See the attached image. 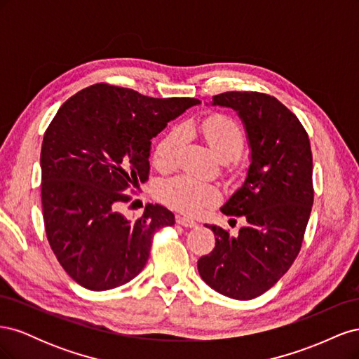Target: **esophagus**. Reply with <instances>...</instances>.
Listing matches in <instances>:
<instances>
[{"instance_id":"1","label":"esophagus","mask_w":359,"mask_h":359,"mask_svg":"<svg viewBox=\"0 0 359 359\" xmlns=\"http://www.w3.org/2000/svg\"><path fill=\"white\" fill-rule=\"evenodd\" d=\"M177 223L184 226V227H196L198 226V223L194 222L193 219H190V217H178Z\"/></svg>"}]
</instances>
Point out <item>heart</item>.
<instances>
[{"label": "heart", "instance_id": "1", "mask_svg": "<svg viewBox=\"0 0 359 359\" xmlns=\"http://www.w3.org/2000/svg\"><path fill=\"white\" fill-rule=\"evenodd\" d=\"M194 130L203 136L212 153L222 161H231L240 157L245 144V136L241 126L235 119L215 114L206 116L198 127L187 126L184 132ZM182 147V133L172 130L161 137L154 151V165L161 170H170L177 163V157ZM220 191L214 184L203 182L189 175L172 178L163 184L161 198L173 208L186 214H198L206 206L217 202Z\"/></svg>", "mask_w": 359, "mask_h": 359}]
</instances>
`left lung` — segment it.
<instances>
[{
  "mask_svg": "<svg viewBox=\"0 0 359 359\" xmlns=\"http://www.w3.org/2000/svg\"><path fill=\"white\" fill-rule=\"evenodd\" d=\"M245 128L250 166L241 187L222 206L244 217L236 235L205 224L215 247L198 260L202 280L233 299H253L273 287L297 259L313 206V157L299 119L276 97L231 91L212 97Z\"/></svg>",
  "mask_w": 359,
  "mask_h": 359,
  "instance_id": "1",
  "label": "left lung"
}]
</instances>
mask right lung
<instances>
[{
    "instance_id": "obj_1",
    "label": "right lung",
    "mask_w": 359,
    "mask_h": 359,
    "mask_svg": "<svg viewBox=\"0 0 359 359\" xmlns=\"http://www.w3.org/2000/svg\"><path fill=\"white\" fill-rule=\"evenodd\" d=\"M196 99H153L107 83L64 103L41 144V205L48 241L76 283L109 290L133 280L154 233L175 215L148 203L132 222L119 211L130 186L149 173L151 139Z\"/></svg>"
}]
</instances>
